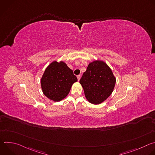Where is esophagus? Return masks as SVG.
Listing matches in <instances>:
<instances>
[{"label":"esophagus","instance_id":"1","mask_svg":"<svg viewBox=\"0 0 155 155\" xmlns=\"http://www.w3.org/2000/svg\"><path fill=\"white\" fill-rule=\"evenodd\" d=\"M80 78H81V75H77V78H78V81L80 80Z\"/></svg>","mask_w":155,"mask_h":155}]
</instances>
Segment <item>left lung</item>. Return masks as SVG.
Returning <instances> with one entry per match:
<instances>
[{
	"label": "left lung",
	"mask_w": 155,
	"mask_h": 155,
	"mask_svg": "<svg viewBox=\"0 0 155 155\" xmlns=\"http://www.w3.org/2000/svg\"><path fill=\"white\" fill-rule=\"evenodd\" d=\"M116 79L106 63L94 61L88 65L80 83L86 98L93 104H99L113 92Z\"/></svg>",
	"instance_id": "left-lung-1"
}]
</instances>
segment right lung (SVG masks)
I'll return each mask as SVG.
<instances>
[{
  "mask_svg": "<svg viewBox=\"0 0 155 155\" xmlns=\"http://www.w3.org/2000/svg\"><path fill=\"white\" fill-rule=\"evenodd\" d=\"M77 81V77L64 62L54 61L45 69L41 86L43 94L55 102L60 101L69 94L72 85Z\"/></svg>",
  "mask_w": 155,
  "mask_h": 155,
  "instance_id": "obj_1",
  "label": "right lung"
}]
</instances>
